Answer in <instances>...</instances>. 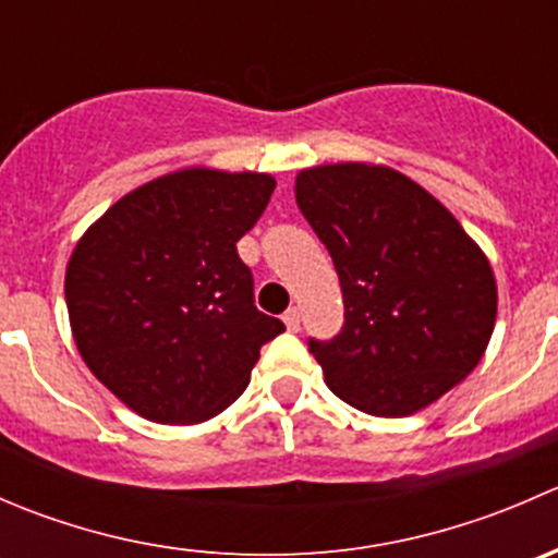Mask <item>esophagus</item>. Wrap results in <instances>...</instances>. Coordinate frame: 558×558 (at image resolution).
Returning <instances> with one entry per match:
<instances>
[{"label":"esophagus","instance_id":"obj_1","mask_svg":"<svg viewBox=\"0 0 558 558\" xmlns=\"http://www.w3.org/2000/svg\"><path fill=\"white\" fill-rule=\"evenodd\" d=\"M283 324L289 326V331H300V324H302V315L296 307H289V311L283 313Z\"/></svg>","mask_w":558,"mask_h":558}]
</instances>
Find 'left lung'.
Returning <instances> with one entry per match:
<instances>
[{"instance_id":"obj_1","label":"left lung","mask_w":558,"mask_h":558,"mask_svg":"<svg viewBox=\"0 0 558 558\" xmlns=\"http://www.w3.org/2000/svg\"><path fill=\"white\" fill-rule=\"evenodd\" d=\"M296 205L340 275L345 320L307 340L326 384L369 415H410L481 362L497 320L488 258L451 213L388 167L300 172Z\"/></svg>"}]
</instances>
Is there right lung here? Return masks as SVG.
Masks as SVG:
<instances>
[{
	"instance_id": "1",
	"label": "right lung",
	"mask_w": 558,
	"mask_h": 558,
	"mask_svg": "<svg viewBox=\"0 0 558 558\" xmlns=\"http://www.w3.org/2000/svg\"><path fill=\"white\" fill-rule=\"evenodd\" d=\"M275 180L183 170L140 185L72 251L64 294L83 362L156 424H199L251 380L264 342L286 329L253 300L238 243Z\"/></svg>"
}]
</instances>
